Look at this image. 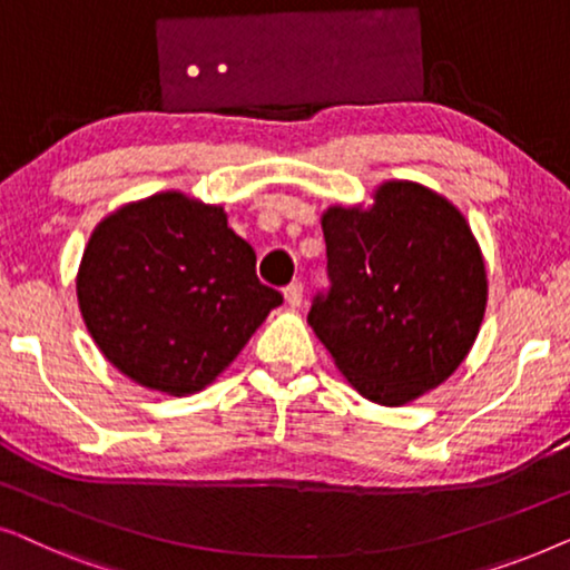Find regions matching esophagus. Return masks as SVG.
Wrapping results in <instances>:
<instances>
[{
    "label": "esophagus",
    "instance_id": "1",
    "mask_svg": "<svg viewBox=\"0 0 570 570\" xmlns=\"http://www.w3.org/2000/svg\"><path fill=\"white\" fill-rule=\"evenodd\" d=\"M285 301H287V306H301L303 303V285L301 283H291L285 287Z\"/></svg>",
    "mask_w": 570,
    "mask_h": 570
}]
</instances>
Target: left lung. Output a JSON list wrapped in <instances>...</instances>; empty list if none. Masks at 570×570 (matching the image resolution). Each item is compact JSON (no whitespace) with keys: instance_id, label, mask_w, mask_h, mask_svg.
<instances>
[{"instance_id":"obj_1","label":"left lung","mask_w":570,"mask_h":570,"mask_svg":"<svg viewBox=\"0 0 570 570\" xmlns=\"http://www.w3.org/2000/svg\"><path fill=\"white\" fill-rule=\"evenodd\" d=\"M373 199L324 213L330 291L314 295L308 324L365 400L400 407L470 353L488 279L470 225L441 194L386 181Z\"/></svg>"}]
</instances>
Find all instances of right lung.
I'll return each mask as SVG.
<instances>
[{"label":"right lung","instance_id":"1","mask_svg":"<svg viewBox=\"0 0 570 570\" xmlns=\"http://www.w3.org/2000/svg\"><path fill=\"white\" fill-rule=\"evenodd\" d=\"M90 337L137 384L199 392L228 368L283 295L223 207L178 191L116 209L92 230L77 272Z\"/></svg>","mask_w":570,"mask_h":570}]
</instances>
